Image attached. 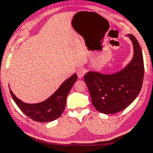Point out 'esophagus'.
Masks as SVG:
<instances>
[{
  "mask_svg": "<svg viewBox=\"0 0 153 153\" xmlns=\"http://www.w3.org/2000/svg\"><path fill=\"white\" fill-rule=\"evenodd\" d=\"M85 70L83 68H79L78 71H77V76L79 79L82 78L83 76L85 75Z\"/></svg>",
  "mask_w": 153,
  "mask_h": 153,
  "instance_id": "esophagus-1",
  "label": "esophagus"
}]
</instances>
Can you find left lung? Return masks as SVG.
<instances>
[{
	"label": "left lung",
	"mask_w": 153,
	"mask_h": 153,
	"mask_svg": "<svg viewBox=\"0 0 153 153\" xmlns=\"http://www.w3.org/2000/svg\"><path fill=\"white\" fill-rule=\"evenodd\" d=\"M126 36L131 40L134 49L129 63L115 73L88 71L84 76L92 104L103 114H114L126 108L135 100L141 89L144 74L141 48L132 34Z\"/></svg>",
	"instance_id": "1"
}]
</instances>
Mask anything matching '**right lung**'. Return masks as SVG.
I'll return each instance as SVG.
<instances>
[{
    "label": "right lung",
    "mask_w": 153,
    "mask_h": 153,
    "mask_svg": "<svg viewBox=\"0 0 153 153\" xmlns=\"http://www.w3.org/2000/svg\"><path fill=\"white\" fill-rule=\"evenodd\" d=\"M77 80V75L74 74L65 80L59 88L45 100L38 103H27L19 100L10 90L13 100L30 118L41 123L51 122L59 118L65 108L66 99L72 86Z\"/></svg>",
    "instance_id": "right-lung-1"
}]
</instances>
